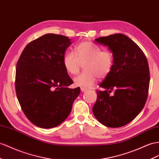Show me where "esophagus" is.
I'll use <instances>...</instances> for the list:
<instances>
[{
  "mask_svg": "<svg viewBox=\"0 0 159 159\" xmlns=\"http://www.w3.org/2000/svg\"><path fill=\"white\" fill-rule=\"evenodd\" d=\"M86 89H85V88H81V92H85V91H86Z\"/></svg>",
  "mask_w": 159,
  "mask_h": 159,
  "instance_id": "esophagus-1",
  "label": "esophagus"
}]
</instances>
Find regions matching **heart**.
Returning <instances> with one entry per match:
<instances>
[{
    "label": "heart",
    "mask_w": 159,
    "mask_h": 159,
    "mask_svg": "<svg viewBox=\"0 0 159 159\" xmlns=\"http://www.w3.org/2000/svg\"><path fill=\"white\" fill-rule=\"evenodd\" d=\"M75 53L67 52L63 56V63L70 75L78 74L84 66V71L74 79L75 86L89 88L100 79L108 76L114 66V56L108 49L101 50L99 46L90 41L81 42L75 47Z\"/></svg>",
    "instance_id": "obj_1"
}]
</instances>
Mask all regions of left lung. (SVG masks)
Returning <instances> with one entry per match:
<instances>
[{
	"label": "left lung",
	"instance_id": "1",
	"mask_svg": "<svg viewBox=\"0 0 159 159\" xmlns=\"http://www.w3.org/2000/svg\"><path fill=\"white\" fill-rule=\"evenodd\" d=\"M94 41L108 47L114 56V66L100 85L104 90L96 91L93 115L107 127L125 126L139 114L147 99L150 74L147 57L139 47L123 34ZM113 89L114 95L110 96Z\"/></svg>",
	"mask_w": 159,
	"mask_h": 159
}]
</instances>
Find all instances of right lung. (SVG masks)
<instances>
[{"label": "right lung", "instance_id": "1", "mask_svg": "<svg viewBox=\"0 0 159 159\" xmlns=\"http://www.w3.org/2000/svg\"><path fill=\"white\" fill-rule=\"evenodd\" d=\"M72 42L48 33L25 47L16 64L15 89L24 114L35 126H59L70 115L80 88L73 84L63 66L65 51Z\"/></svg>", "mask_w": 159, "mask_h": 159}]
</instances>
